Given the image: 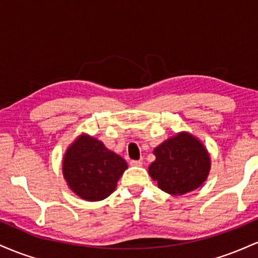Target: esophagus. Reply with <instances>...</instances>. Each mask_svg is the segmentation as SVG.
Listing matches in <instances>:
<instances>
[{
	"label": "esophagus",
	"instance_id": "34e87169",
	"mask_svg": "<svg viewBox=\"0 0 258 258\" xmlns=\"http://www.w3.org/2000/svg\"><path fill=\"white\" fill-rule=\"evenodd\" d=\"M130 165H131V166L139 167V166H142V165H143V162H142L141 160H131V161H130Z\"/></svg>",
	"mask_w": 258,
	"mask_h": 258
}]
</instances>
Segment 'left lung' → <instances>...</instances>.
Wrapping results in <instances>:
<instances>
[{
  "label": "left lung",
  "mask_w": 258,
  "mask_h": 258,
  "mask_svg": "<svg viewBox=\"0 0 258 258\" xmlns=\"http://www.w3.org/2000/svg\"><path fill=\"white\" fill-rule=\"evenodd\" d=\"M150 177L165 193L183 195L204 184L211 170L207 149L195 136L179 132L154 149Z\"/></svg>",
  "instance_id": "1"
}]
</instances>
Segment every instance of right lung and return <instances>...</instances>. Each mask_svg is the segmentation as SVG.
<instances>
[{"label":"right lung","instance_id":"right-lung-1","mask_svg":"<svg viewBox=\"0 0 258 258\" xmlns=\"http://www.w3.org/2000/svg\"><path fill=\"white\" fill-rule=\"evenodd\" d=\"M126 168L127 162L120 155L86 133L68 147L63 158V176L68 186L86 201L108 198Z\"/></svg>","mask_w":258,"mask_h":258}]
</instances>
